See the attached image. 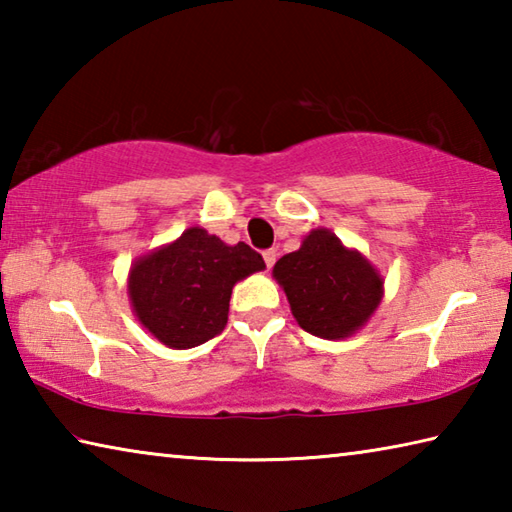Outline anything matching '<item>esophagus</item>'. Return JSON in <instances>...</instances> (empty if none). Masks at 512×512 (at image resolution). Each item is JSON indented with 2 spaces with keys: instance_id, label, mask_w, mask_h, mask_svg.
Segmentation results:
<instances>
[{
  "instance_id": "obj_1",
  "label": "esophagus",
  "mask_w": 512,
  "mask_h": 512,
  "mask_svg": "<svg viewBox=\"0 0 512 512\" xmlns=\"http://www.w3.org/2000/svg\"><path fill=\"white\" fill-rule=\"evenodd\" d=\"M264 262H266V266L271 268L273 264H275V259H277V250L275 248H268V250H264Z\"/></svg>"
}]
</instances>
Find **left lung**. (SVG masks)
I'll return each mask as SVG.
<instances>
[{
	"label": "left lung",
	"instance_id": "1",
	"mask_svg": "<svg viewBox=\"0 0 512 512\" xmlns=\"http://www.w3.org/2000/svg\"><path fill=\"white\" fill-rule=\"evenodd\" d=\"M273 277L298 325L327 341L352 336L384 298L377 268L325 228L311 230L296 253L277 259Z\"/></svg>",
	"mask_w": 512,
	"mask_h": 512
}]
</instances>
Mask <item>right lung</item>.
<instances>
[{
    "label": "right lung",
    "mask_w": 512,
    "mask_h": 512,
    "mask_svg": "<svg viewBox=\"0 0 512 512\" xmlns=\"http://www.w3.org/2000/svg\"><path fill=\"white\" fill-rule=\"evenodd\" d=\"M264 268L262 255L244 241L228 246L196 225L137 259L128 273V298L155 339L187 350L223 332L232 287Z\"/></svg>",
    "instance_id": "add662e5"
}]
</instances>
